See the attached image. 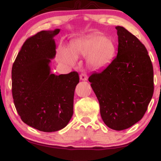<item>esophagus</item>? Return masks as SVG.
<instances>
[{"label": "esophagus", "instance_id": "1", "mask_svg": "<svg viewBox=\"0 0 161 161\" xmlns=\"http://www.w3.org/2000/svg\"><path fill=\"white\" fill-rule=\"evenodd\" d=\"M80 80H82V81H86L87 80V75L86 73H81L80 76Z\"/></svg>", "mask_w": 161, "mask_h": 161}]
</instances>
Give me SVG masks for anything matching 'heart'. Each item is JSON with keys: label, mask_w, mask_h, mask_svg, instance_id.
<instances>
[{"label": "heart", "mask_w": 161, "mask_h": 161, "mask_svg": "<svg viewBox=\"0 0 161 161\" xmlns=\"http://www.w3.org/2000/svg\"><path fill=\"white\" fill-rule=\"evenodd\" d=\"M112 40L103 35L92 33L75 40L70 48L60 47L59 55L66 63L75 64L78 56H86V62L92 68L101 69L110 64L115 53Z\"/></svg>", "instance_id": "obj_1"}]
</instances>
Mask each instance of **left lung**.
Masks as SVG:
<instances>
[{"mask_svg":"<svg viewBox=\"0 0 161 161\" xmlns=\"http://www.w3.org/2000/svg\"><path fill=\"white\" fill-rule=\"evenodd\" d=\"M118 53L109 65L89 77L104 124L121 130L143 118L153 94V68L148 51L135 35L116 26Z\"/></svg>","mask_w":161,"mask_h":161,"instance_id":"obj_1","label":"left lung"}]
</instances>
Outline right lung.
I'll return each mask as SVG.
<instances>
[{"label":"right lung","instance_id":"add662e5","mask_svg":"<svg viewBox=\"0 0 161 161\" xmlns=\"http://www.w3.org/2000/svg\"><path fill=\"white\" fill-rule=\"evenodd\" d=\"M60 30L42 31L28 38L12 67V94L24 123L40 131L54 132L67 126L73 115L77 72L52 74L56 54L53 37Z\"/></svg>","mask_w":161,"mask_h":161}]
</instances>
